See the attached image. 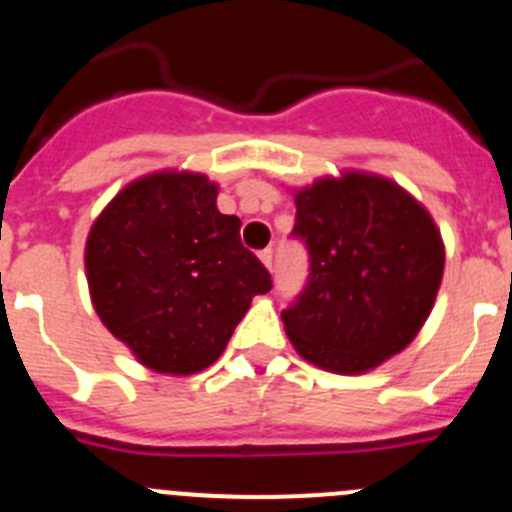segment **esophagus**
Returning a JSON list of instances; mask_svg holds the SVG:
<instances>
[{
    "mask_svg": "<svg viewBox=\"0 0 512 512\" xmlns=\"http://www.w3.org/2000/svg\"><path fill=\"white\" fill-rule=\"evenodd\" d=\"M272 247H265V250H260V260H262V265L267 267V270H272Z\"/></svg>",
    "mask_w": 512,
    "mask_h": 512,
    "instance_id": "34e87169",
    "label": "esophagus"
}]
</instances>
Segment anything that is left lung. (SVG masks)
Returning a JSON list of instances; mask_svg holds the SVG:
<instances>
[{"label": "left lung", "instance_id": "8db88e82", "mask_svg": "<svg viewBox=\"0 0 512 512\" xmlns=\"http://www.w3.org/2000/svg\"><path fill=\"white\" fill-rule=\"evenodd\" d=\"M307 285L282 322L312 365L360 375L413 342L433 310L445 247L433 217L385 177L345 172L295 195Z\"/></svg>", "mask_w": 512, "mask_h": 512}]
</instances>
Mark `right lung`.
<instances>
[{"instance_id": "obj_1", "label": "right lung", "mask_w": 512, "mask_h": 512, "mask_svg": "<svg viewBox=\"0 0 512 512\" xmlns=\"http://www.w3.org/2000/svg\"><path fill=\"white\" fill-rule=\"evenodd\" d=\"M240 217L217 210L197 172H157L124 187L94 220L84 250L99 320L145 367L192 375L230 342L272 280L242 245Z\"/></svg>"}]
</instances>
